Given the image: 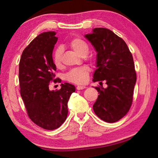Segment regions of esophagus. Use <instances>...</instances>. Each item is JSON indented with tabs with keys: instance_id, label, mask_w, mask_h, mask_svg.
Here are the masks:
<instances>
[{
	"instance_id": "obj_1",
	"label": "esophagus",
	"mask_w": 158,
	"mask_h": 158,
	"mask_svg": "<svg viewBox=\"0 0 158 158\" xmlns=\"http://www.w3.org/2000/svg\"><path fill=\"white\" fill-rule=\"evenodd\" d=\"M84 89H85V86H84V85H78V86H77V90H83Z\"/></svg>"
}]
</instances>
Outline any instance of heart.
Listing matches in <instances>:
<instances>
[{
	"label": "heart",
	"instance_id": "obj_1",
	"mask_svg": "<svg viewBox=\"0 0 158 158\" xmlns=\"http://www.w3.org/2000/svg\"><path fill=\"white\" fill-rule=\"evenodd\" d=\"M70 47L74 52H76L81 56H85L89 53V47L86 42L80 37H74L69 42ZM62 56L63 49L60 47L56 48L53 53L52 59L56 68H60L62 65ZM90 69L89 67L84 65L79 68L72 69L69 70L65 75L67 81L77 84H83L89 79V75Z\"/></svg>",
	"mask_w": 158,
	"mask_h": 158
}]
</instances>
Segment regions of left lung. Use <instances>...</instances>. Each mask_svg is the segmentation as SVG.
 <instances>
[{"label": "left lung", "instance_id": "8db88e82", "mask_svg": "<svg viewBox=\"0 0 158 158\" xmlns=\"http://www.w3.org/2000/svg\"><path fill=\"white\" fill-rule=\"evenodd\" d=\"M85 37L98 52L93 81H104L107 85L106 89L95 87L99 95L93 110L102 121L116 122L127 114L132 104L137 74L132 53L123 40L107 28H95Z\"/></svg>", "mask_w": 158, "mask_h": 158}]
</instances>
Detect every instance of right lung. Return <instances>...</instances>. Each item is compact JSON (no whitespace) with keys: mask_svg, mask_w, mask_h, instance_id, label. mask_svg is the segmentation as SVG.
I'll return each mask as SVG.
<instances>
[{"mask_svg":"<svg viewBox=\"0 0 158 158\" xmlns=\"http://www.w3.org/2000/svg\"><path fill=\"white\" fill-rule=\"evenodd\" d=\"M54 31L37 35L23 51L19 66L21 96L28 116L35 124L45 130L57 129L68 116V102L75 87L68 83L51 91V82L56 78L52 53L58 40Z\"/></svg>","mask_w":158,"mask_h":158,"instance_id":"add662e5","label":"right lung"}]
</instances>
